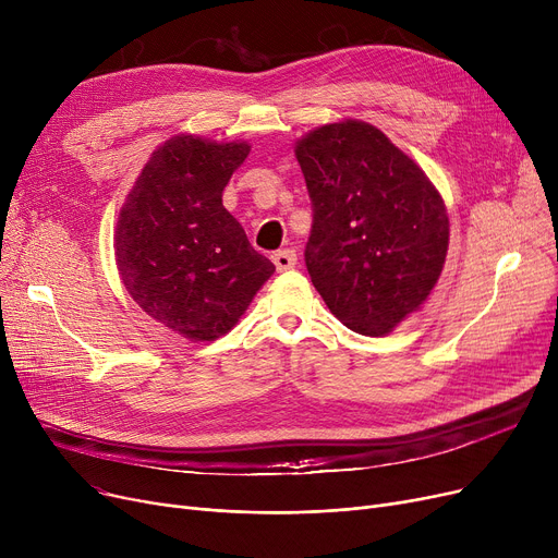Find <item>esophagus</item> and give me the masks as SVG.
<instances>
[{"instance_id":"obj_1","label":"esophagus","mask_w":558,"mask_h":558,"mask_svg":"<svg viewBox=\"0 0 558 558\" xmlns=\"http://www.w3.org/2000/svg\"><path fill=\"white\" fill-rule=\"evenodd\" d=\"M271 259H274L278 271H289V269H294V264H296L299 257H296V251L284 248V251H276V253L271 255Z\"/></svg>"}]
</instances>
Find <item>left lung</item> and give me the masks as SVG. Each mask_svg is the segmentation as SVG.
I'll use <instances>...</instances> for the list:
<instances>
[{"label":"left lung","instance_id":"8db88e82","mask_svg":"<svg viewBox=\"0 0 558 558\" xmlns=\"http://www.w3.org/2000/svg\"><path fill=\"white\" fill-rule=\"evenodd\" d=\"M314 208L305 264L350 330L385 337L441 278L450 219L427 173L362 120L316 126L294 146Z\"/></svg>","mask_w":558,"mask_h":558}]
</instances>
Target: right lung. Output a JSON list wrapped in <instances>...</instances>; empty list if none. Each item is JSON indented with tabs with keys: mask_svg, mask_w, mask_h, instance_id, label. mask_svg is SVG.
Masks as SVG:
<instances>
[{
	"mask_svg": "<svg viewBox=\"0 0 558 558\" xmlns=\"http://www.w3.org/2000/svg\"><path fill=\"white\" fill-rule=\"evenodd\" d=\"M251 151L242 140L179 133L142 167L114 226V262L131 299L190 341L230 332L276 267L221 203Z\"/></svg>",
	"mask_w": 558,
	"mask_h": 558,
	"instance_id": "1",
	"label": "right lung"
}]
</instances>
